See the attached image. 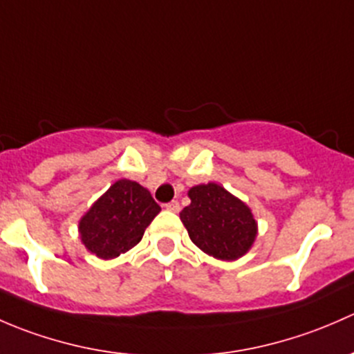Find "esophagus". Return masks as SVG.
I'll return each mask as SVG.
<instances>
[{"label": "esophagus", "mask_w": 354, "mask_h": 354, "mask_svg": "<svg viewBox=\"0 0 354 354\" xmlns=\"http://www.w3.org/2000/svg\"><path fill=\"white\" fill-rule=\"evenodd\" d=\"M164 207H166V210H169V212H178V210H180V203H178L176 200H173V202H167Z\"/></svg>", "instance_id": "34e87169"}]
</instances>
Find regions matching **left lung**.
<instances>
[{"instance_id": "obj_1", "label": "left lung", "mask_w": 354, "mask_h": 354, "mask_svg": "<svg viewBox=\"0 0 354 354\" xmlns=\"http://www.w3.org/2000/svg\"><path fill=\"white\" fill-rule=\"evenodd\" d=\"M190 205L180 212L188 236L207 255L238 260L255 243L259 226L252 209L217 183H203L188 190Z\"/></svg>"}]
</instances>
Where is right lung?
<instances>
[{
	"label": "right lung",
	"mask_w": 354,
	"mask_h": 354,
	"mask_svg": "<svg viewBox=\"0 0 354 354\" xmlns=\"http://www.w3.org/2000/svg\"><path fill=\"white\" fill-rule=\"evenodd\" d=\"M160 212L151 192L131 180H118L78 221L85 248L111 260L133 248Z\"/></svg>",
	"instance_id": "1"
}]
</instances>
